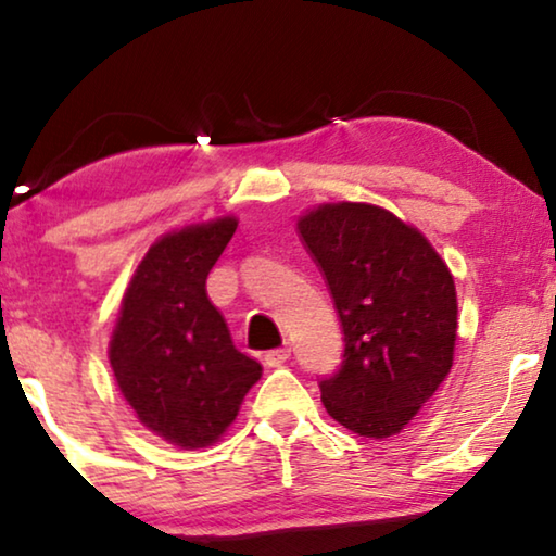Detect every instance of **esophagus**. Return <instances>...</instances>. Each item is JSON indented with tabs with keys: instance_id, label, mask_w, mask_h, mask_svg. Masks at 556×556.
Returning a JSON list of instances; mask_svg holds the SVG:
<instances>
[{
	"instance_id": "34e87169",
	"label": "esophagus",
	"mask_w": 556,
	"mask_h": 556,
	"mask_svg": "<svg viewBox=\"0 0 556 556\" xmlns=\"http://www.w3.org/2000/svg\"><path fill=\"white\" fill-rule=\"evenodd\" d=\"M288 356H291V349L288 346L270 349V352H265V367H280V364L288 362Z\"/></svg>"
}]
</instances>
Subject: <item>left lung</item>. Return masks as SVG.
Wrapping results in <instances>:
<instances>
[{
    "mask_svg": "<svg viewBox=\"0 0 556 556\" xmlns=\"http://www.w3.org/2000/svg\"><path fill=\"white\" fill-rule=\"evenodd\" d=\"M299 232L344 331L341 367L318 382L326 413L364 438H390L453 367L451 270L420 230L375 204H321Z\"/></svg>",
    "mask_w": 556,
    "mask_h": 556,
    "instance_id": "8db88e82",
    "label": "left lung"
}]
</instances>
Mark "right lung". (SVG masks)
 Wrapping results in <instances>:
<instances>
[{
  "instance_id": "obj_1",
  "label": "right lung",
  "mask_w": 556,
  "mask_h": 556,
  "mask_svg": "<svg viewBox=\"0 0 556 556\" xmlns=\"http://www.w3.org/2000/svg\"><path fill=\"white\" fill-rule=\"evenodd\" d=\"M238 219L189 225L149 248L126 288L109 359L118 390L159 438L207 447L238 417L263 367L238 352L207 276Z\"/></svg>"
}]
</instances>
